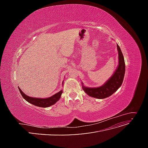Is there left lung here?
Listing matches in <instances>:
<instances>
[{"label":"left lung","mask_w":148,"mask_h":148,"mask_svg":"<svg viewBox=\"0 0 148 148\" xmlns=\"http://www.w3.org/2000/svg\"><path fill=\"white\" fill-rule=\"evenodd\" d=\"M119 52V66L114 75L104 85L98 88H86L83 86V90L89 96L97 99H104L111 96L122 85L125 75V64L123 53L119 46L117 45Z\"/></svg>","instance_id":"obj_1"}]
</instances>
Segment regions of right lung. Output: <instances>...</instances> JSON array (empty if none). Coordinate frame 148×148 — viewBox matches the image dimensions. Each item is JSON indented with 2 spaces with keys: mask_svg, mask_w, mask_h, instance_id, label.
Returning <instances> with one entry per match:
<instances>
[{
  "mask_svg": "<svg viewBox=\"0 0 148 148\" xmlns=\"http://www.w3.org/2000/svg\"><path fill=\"white\" fill-rule=\"evenodd\" d=\"M18 89L21 96H23V97L26 101H28V102L31 103V104H32L34 106H36L40 107H47L51 106H52L53 104H54L56 102H57L60 99L61 95L62 94V92H63L62 91H60V92H57V94H56V95L50 97L46 98V99H41V98L40 99V98L31 97L26 96L19 88Z\"/></svg>",
  "mask_w": 148,
  "mask_h": 148,
  "instance_id": "1",
  "label": "right lung"
}]
</instances>
